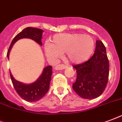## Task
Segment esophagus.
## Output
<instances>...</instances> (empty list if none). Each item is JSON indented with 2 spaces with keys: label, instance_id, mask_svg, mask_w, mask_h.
Listing matches in <instances>:
<instances>
[{
  "label": "esophagus",
  "instance_id": "obj_1",
  "mask_svg": "<svg viewBox=\"0 0 122 122\" xmlns=\"http://www.w3.org/2000/svg\"><path fill=\"white\" fill-rule=\"evenodd\" d=\"M67 68V66H65L64 64H59L55 66V70H63Z\"/></svg>",
  "mask_w": 122,
  "mask_h": 122
}]
</instances>
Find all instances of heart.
Masks as SVG:
<instances>
[{
	"label": "heart",
	"instance_id": "heart-1",
	"mask_svg": "<svg viewBox=\"0 0 122 122\" xmlns=\"http://www.w3.org/2000/svg\"><path fill=\"white\" fill-rule=\"evenodd\" d=\"M95 41L90 35L78 33L58 34L52 37V43L44 45V52L48 60L56 62L66 52V57L75 64L88 60L95 50Z\"/></svg>",
	"mask_w": 122,
	"mask_h": 122
}]
</instances>
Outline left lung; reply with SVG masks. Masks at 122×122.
<instances>
[{"label":"left lung","mask_w":122,"mask_h":122,"mask_svg":"<svg viewBox=\"0 0 122 122\" xmlns=\"http://www.w3.org/2000/svg\"><path fill=\"white\" fill-rule=\"evenodd\" d=\"M73 68L76 70L77 76L73 89L80 97L92 100L103 93L108 80L109 61L100 40L96 41L95 53L88 61Z\"/></svg>","instance_id":"left-lung-1"}]
</instances>
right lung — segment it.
Segmentation results:
<instances>
[{
  "mask_svg": "<svg viewBox=\"0 0 122 122\" xmlns=\"http://www.w3.org/2000/svg\"><path fill=\"white\" fill-rule=\"evenodd\" d=\"M44 30L34 27H26L13 39L9 50L7 57L9 59V54L13 45L19 39L23 38L30 39L34 41L37 44L42 46V33ZM52 67L47 66L43 69L42 74L37 78L36 81L32 83L25 84L16 80L10 71V76L11 78L12 83L15 90L19 95L24 100L29 102H35L39 100L47 93L49 88V85L51 80Z\"/></svg>",
  "mask_w": 122,
  "mask_h": 122,
  "instance_id": "right-lung-1",
  "label": "right lung"
}]
</instances>
